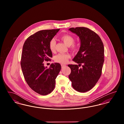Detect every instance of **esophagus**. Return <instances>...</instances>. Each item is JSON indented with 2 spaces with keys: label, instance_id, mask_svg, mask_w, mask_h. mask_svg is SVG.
Segmentation results:
<instances>
[{
  "label": "esophagus",
  "instance_id": "obj_1",
  "mask_svg": "<svg viewBox=\"0 0 124 124\" xmlns=\"http://www.w3.org/2000/svg\"><path fill=\"white\" fill-rule=\"evenodd\" d=\"M66 65H63V64H61V67H62V68H64L65 67Z\"/></svg>",
  "mask_w": 124,
  "mask_h": 124
}]
</instances>
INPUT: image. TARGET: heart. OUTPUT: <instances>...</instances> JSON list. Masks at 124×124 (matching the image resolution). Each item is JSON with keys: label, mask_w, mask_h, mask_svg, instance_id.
Returning <instances> with one entry per match:
<instances>
[{"label": "heart", "mask_w": 124, "mask_h": 124, "mask_svg": "<svg viewBox=\"0 0 124 124\" xmlns=\"http://www.w3.org/2000/svg\"><path fill=\"white\" fill-rule=\"evenodd\" d=\"M60 39L67 46H71L72 48L74 49L76 47V46L73 44L74 43V39L71 36L69 35H64L60 37ZM55 45L56 41L55 39H53L50 41L49 44L50 50L52 52H54L55 51ZM70 57L71 56L69 54L59 53L55 56L54 60L55 62L58 63H59L61 64H65L68 62V59L70 58Z\"/></svg>", "instance_id": "1"}]
</instances>
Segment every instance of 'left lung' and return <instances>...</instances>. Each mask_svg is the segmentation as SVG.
<instances>
[{"label": "left lung", "mask_w": 124, "mask_h": 124, "mask_svg": "<svg viewBox=\"0 0 124 124\" xmlns=\"http://www.w3.org/2000/svg\"><path fill=\"white\" fill-rule=\"evenodd\" d=\"M71 32L76 34L80 40V46L72 59L83 64L79 69L77 65H68L71 72L69 75L72 86L78 92L85 93L93 88L100 78L104 62V47L100 37L87 28H71Z\"/></svg>", "instance_id": "left-lung-1"}]
</instances>
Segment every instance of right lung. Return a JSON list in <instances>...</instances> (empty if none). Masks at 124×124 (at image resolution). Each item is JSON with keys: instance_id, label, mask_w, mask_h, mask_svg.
Segmentation results:
<instances>
[{"instance_id": "right-lung-1", "label": "right lung", "mask_w": 124, "mask_h": 124, "mask_svg": "<svg viewBox=\"0 0 124 124\" xmlns=\"http://www.w3.org/2000/svg\"><path fill=\"white\" fill-rule=\"evenodd\" d=\"M59 30L39 31L28 37L23 46L21 66L24 79L31 88L42 95L54 90L61 68L58 63L52 64L49 68L43 63L53 57L49 44Z\"/></svg>"}]
</instances>
